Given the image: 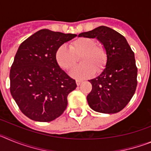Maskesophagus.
Returning a JSON list of instances; mask_svg holds the SVG:
<instances>
[{
	"label": "esophagus",
	"instance_id": "obj_1",
	"mask_svg": "<svg viewBox=\"0 0 151 151\" xmlns=\"http://www.w3.org/2000/svg\"><path fill=\"white\" fill-rule=\"evenodd\" d=\"M82 80H79V79H77L76 80V84H77V85H81V83H82Z\"/></svg>",
	"mask_w": 151,
	"mask_h": 151
}]
</instances>
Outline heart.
Instances as JSON below:
<instances>
[{"label":"heart","mask_w":151,"mask_h":151,"mask_svg":"<svg viewBox=\"0 0 151 151\" xmlns=\"http://www.w3.org/2000/svg\"><path fill=\"white\" fill-rule=\"evenodd\" d=\"M81 57L82 64L70 73L73 78L83 79L93 76L95 72L101 71L106 62V52L101 45L90 38H79L70 44L69 48L62 45L56 52V60L62 69L70 71L77 63L76 57Z\"/></svg>","instance_id":"1"}]
</instances>
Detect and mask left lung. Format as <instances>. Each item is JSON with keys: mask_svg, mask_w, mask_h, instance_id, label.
<instances>
[{"mask_svg": "<svg viewBox=\"0 0 151 151\" xmlns=\"http://www.w3.org/2000/svg\"><path fill=\"white\" fill-rule=\"evenodd\" d=\"M78 37L96 38L106 52L105 69L96 78L89 80L91 91L87 101L92 110L102 113H116L129 104L137 87L138 69L134 54L124 36L101 26Z\"/></svg>", "mask_w": 151, "mask_h": 151, "instance_id": "8db88e82", "label": "left lung"}]
</instances>
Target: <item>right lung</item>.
I'll list each match as a JSON object with an SVG mask.
<instances>
[{
	"label": "right lung",
	"mask_w": 151,
	"mask_h": 151,
	"mask_svg": "<svg viewBox=\"0 0 151 151\" xmlns=\"http://www.w3.org/2000/svg\"><path fill=\"white\" fill-rule=\"evenodd\" d=\"M76 36L41 29L19 47L10 69V93L31 119L50 122L66 110L68 94L77 85L59 66L56 52Z\"/></svg>",
	"instance_id": "right-lung-1"
}]
</instances>
